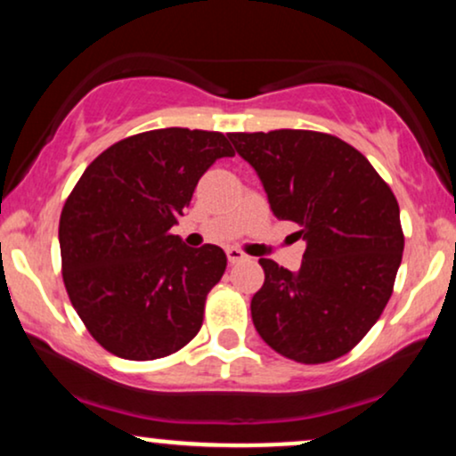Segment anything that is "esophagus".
Instances as JSON below:
<instances>
[{"instance_id": "34e87169", "label": "esophagus", "mask_w": 456, "mask_h": 456, "mask_svg": "<svg viewBox=\"0 0 456 456\" xmlns=\"http://www.w3.org/2000/svg\"><path fill=\"white\" fill-rule=\"evenodd\" d=\"M227 259L229 264H238V261L248 259V255H244L240 248H227Z\"/></svg>"}]
</instances>
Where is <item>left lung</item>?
I'll use <instances>...</instances> for the list:
<instances>
[{
  "mask_svg": "<svg viewBox=\"0 0 456 456\" xmlns=\"http://www.w3.org/2000/svg\"><path fill=\"white\" fill-rule=\"evenodd\" d=\"M279 221L306 240L297 272L259 259L264 287L250 315L274 352L302 364L345 355L392 296L403 238L395 192L358 150L315 130L232 133Z\"/></svg>",
  "mask_w": 456,
  "mask_h": 456,
  "instance_id": "obj_1",
  "label": "left lung"
}]
</instances>
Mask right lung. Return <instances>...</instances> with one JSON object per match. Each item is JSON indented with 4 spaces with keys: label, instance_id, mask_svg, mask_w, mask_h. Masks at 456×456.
I'll list each match as a JSON object with an SVG mask.
<instances>
[{
    "label": "right lung",
    "instance_id": "right-lung-1",
    "mask_svg": "<svg viewBox=\"0 0 456 456\" xmlns=\"http://www.w3.org/2000/svg\"><path fill=\"white\" fill-rule=\"evenodd\" d=\"M223 156H233L223 133L148 130L104 150L68 195L61 276L87 332L113 355L165 358L197 337L227 255L191 248L171 227Z\"/></svg>",
    "mask_w": 456,
    "mask_h": 456
}]
</instances>
